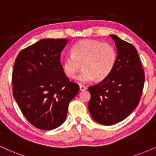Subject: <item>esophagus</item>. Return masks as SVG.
<instances>
[{"mask_svg":"<svg viewBox=\"0 0 156 156\" xmlns=\"http://www.w3.org/2000/svg\"><path fill=\"white\" fill-rule=\"evenodd\" d=\"M79 88H80V90H81V91H83V90H86V86H83V85H80L79 86Z\"/></svg>","mask_w":156,"mask_h":156,"instance_id":"34e87169","label":"esophagus"}]
</instances>
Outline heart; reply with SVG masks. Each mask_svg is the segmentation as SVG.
Returning <instances> with one entry per match:
<instances>
[{"label":"heart","instance_id":"obj_1","mask_svg":"<svg viewBox=\"0 0 156 156\" xmlns=\"http://www.w3.org/2000/svg\"><path fill=\"white\" fill-rule=\"evenodd\" d=\"M117 61V49L111 43L85 39L73 47L71 55L62 60V68L67 77L73 78L82 67L83 71L76 78L78 81H102L110 76Z\"/></svg>","mask_w":156,"mask_h":156}]
</instances>
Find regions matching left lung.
Returning <instances> with one entry per match:
<instances>
[{
	"label": "left lung",
	"mask_w": 156,
	"mask_h": 156,
	"mask_svg": "<svg viewBox=\"0 0 156 156\" xmlns=\"http://www.w3.org/2000/svg\"><path fill=\"white\" fill-rule=\"evenodd\" d=\"M117 47V61L110 76L88 87V110L93 119L104 125L122 121L138 105L145 74L138 52L130 43L111 34Z\"/></svg>",
	"instance_id": "left-lung-1"
}]
</instances>
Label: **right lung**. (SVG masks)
<instances>
[{"mask_svg":"<svg viewBox=\"0 0 156 156\" xmlns=\"http://www.w3.org/2000/svg\"><path fill=\"white\" fill-rule=\"evenodd\" d=\"M67 43L68 39H41L21 50L13 66V97L26 119L42 130L63 123L69 103L79 90L60 63Z\"/></svg>","mask_w":156,"mask_h":156,"instance_id":"right-lung-1","label":"right lung"}]
</instances>
